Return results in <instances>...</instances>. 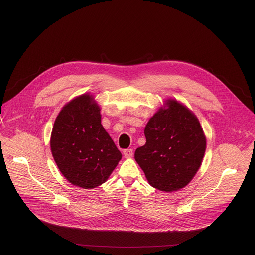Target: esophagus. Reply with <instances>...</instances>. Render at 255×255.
I'll use <instances>...</instances> for the list:
<instances>
[{
	"label": "esophagus",
	"instance_id": "obj_1",
	"mask_svg": "<svg viewBox=\"0 0 255 255\" xmlns=\"http://www.w3.org/2000/svg\"><path fill=\"white\" fill-rule=\"evenodd\" d=\"M124 155H125V158H131L132 155H133L132 149H130V148L125 149V150H124Z\"/></svg>",
	"mask_w": 255,
	"mask_h": 255
}]
</instances>
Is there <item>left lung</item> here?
Returning <instances> with one entry per match:
<instances>
[{
  "label": "left lung",
  "mask_w": 255,
  "mask_h": 255,
  "mask_svg": "<svg viewBox=\"0 0 255 255\" xmlns=\"http://www.w3.org/2000/svg\"><path fill=\"white\" fill-rule=\"evenodd\" d=\"M146 143L134 158L153 187L176 191L184 187L198 171L206 149V137L196 116L169 99L149 120Z\"/></svg>",
  "instance_id": "8db88e82"
}]
</instances>
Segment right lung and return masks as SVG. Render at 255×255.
<instances>
[{
	"mask_svg": "<svg viewBox=\"0 0 255 255\" xmlns=\"http://www.w3.org/2000/svg\"><path fill=\"white\" fill-rule=\"evenodd\" d=\"M51 151L63 176L73 185L90 189L106 182L122 159L101 125L100 107L82 94L63 107L56 118Z\"/></svg>",
	"mask_w": 255,
	"mask_h": 255,
	"instance_id": "obj_1",
	"label": "right lung"
}]
</instances>
